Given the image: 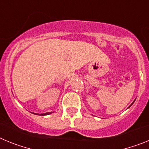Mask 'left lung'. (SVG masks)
<instances>
[{
  "label": "left lung",
  "instance_id": "obj_1",
  "mask_svg": "<svg viewBox=\"0 0 149 149\" xmlns=\"http://www.w3.org/2000/svg\"><path fill=\"white\" fill-rule=\"evenodd\" d=\"M134 101H135V100H134ZM134 102H133V103H132V104H131V105H132V104H134Z\"/></svg>",
  "mask_w": 149,
  "mask_h": 149
}]
</instances>
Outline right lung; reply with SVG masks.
<instances>
[{
    "mask_svg": "<svg viewBox=\"0 0 149 149\" xmlns=\"http://www.w3.org/2000/svg\"><path fill=\"white\" fill-rule=\"evenodd\" d=\"M32 113L33 114H36L37 115V113ZM52 113V112H48V113H41V114H38V115L39 116H45V115H49V114Z\"/></svg>",
    "mask_w": 149,
    "mask_h": 149,
    "instance_id": "obj_1",
    "label": "right lung"
}]
</instances>
